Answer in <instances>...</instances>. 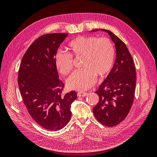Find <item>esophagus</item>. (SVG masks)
Here are the masks:
<instances>
[{"label": "esophagus", "mask_w": 157, "mask_h": 157, "mask_svg": "<svg viewBox=\"0 0 157 157\" xmlns=\"http://www.w3.org/2000/svg\"><path fill=\"white\" fill-rule=\"evenodd\" d=\"M88 95L87 92H79L77 93V96L78 97H84V96H86Z\"/></svg>", "instance_id": "obj_1"}]
</instances>
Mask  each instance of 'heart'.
Listing matches in <instances>:
<instances>
[{
    "label": "heart",
    "instance_id": "heart-1",
    "mask_svg": "<svg viewBox=\"0 0 157 157\" xmlns=\"http://www.w3.org/2000/svg\"><path fill=\"white\" fill-rule=\"evenodd\" d=\"M69 53L59 50L55 56L57 69L63 75L73 69V56L82 57V70L76 71L66 80L71 90L84 91L92 86L96 76L104 78L111 72L115 60V48L108 38L78 36L68 43Z\"/></svg>",
    "mask_w": 157,
    "mask_h": 157
}]
</instances>
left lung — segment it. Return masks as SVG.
I'll use <instances>...</instances> for the list:
<instances>
[{"label": "left lung", "mask_w": 157, "mask_h": 157, "mask_svg": "<svg viewBox=\"0 0 157 157\" xmlns=\"http://www.w3.org/2000/svg\"><path fill=\"white\" fill-rule=\"evenodd\" d=\"M101 30L111 36L117 55L111 72L96 91L99 102L93 108V113L101 124L113 127L124 121L130 110L134 98L136 72L126 44L110 31Z\"/></svg>", "instance_id": "obj_1"}]
</instances>
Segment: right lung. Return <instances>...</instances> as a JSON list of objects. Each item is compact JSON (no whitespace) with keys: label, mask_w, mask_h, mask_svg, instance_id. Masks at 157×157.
<instances>
[{"label":"right lung","mask_w":157,"mask_h":157,"mask_svg":"<svg viewBox=\"0 0 157 157\" xmlns=\"http://www.w3.org/2000/svg\"><path fill=\"white\" fill-rule=\"evenodd\" d=\"M67 33H50L38 38L21 59L17 82L23 101L39 126L57 131L67 124L75 91L62 95L65 85L59 80L55 56Z\"/></svg>","instance_id":"obj_1"}]
</instances>
